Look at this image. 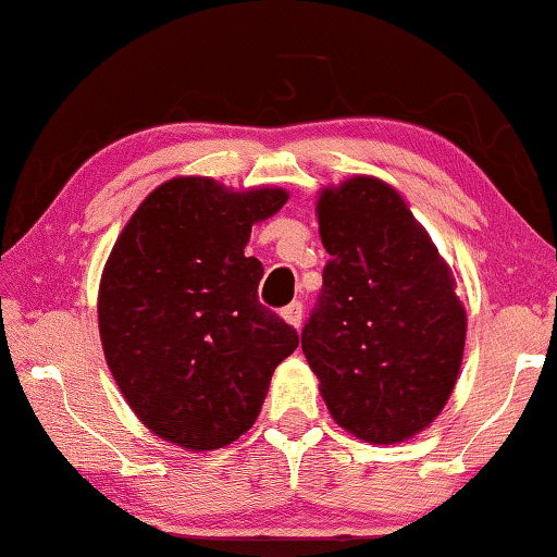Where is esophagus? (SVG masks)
I'll return each mask as SVG.
<instances>
[{
    "instance_id": "obj_1",
    "label": "esophagus",
    "mask_w": 557,
    "mask_h": 557,
    "mask_svg": "<svg viewBox=\"0 0 557 557\" xmlns=\"http://www.w3.org/2000/svg\"><path fill=\"white\" fill-rule=\"evenodd\" d=\"M282 317H285L287 324L299 329L301 317H305V305H301V301H292V305H287L285 309H282Z\"/></svg>"
}]
</instances>
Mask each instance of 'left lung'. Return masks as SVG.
I'll use <instances>...</instances> for the list:
<instances>
[{
    "instance_id": "1",
    "label": "left lung",
    "mask_w": 557,
    "mask_h": 557,
    "mask_svg": "<svg viewBox=\"0 0 557 557\" xmlns=\"http://www.w3.org/2000/svg\"><path fill=\"white\" fill-rule=\"evenodd\" d=\"M332 258L301 351L344 430L393 445L445 408L465 351L467 317L428 233L395 188L348 178L319 199Z\"/></svg>"
}]
</instances>
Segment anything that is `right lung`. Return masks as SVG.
<instances>
[{
	"mask_svg": "<svg viewBox=\"0 0 557 557\" xmlns=\"http://www.w3.org/2000/svg\"><path fill=\"white\" fill-rule=\"evenodd\" d=\"M282 188L233 194L206 176L147 196L110 252L98 322L112 375L154 435L219 449L252 428L270 375L299 334L260 305L262 262L245 256Z\"/></svg>",
	"mask_w": 557,
	"mask_h": 557,
	"instance_id": "right-lung-1",
	"label": "right lung"
}]
</instances>
